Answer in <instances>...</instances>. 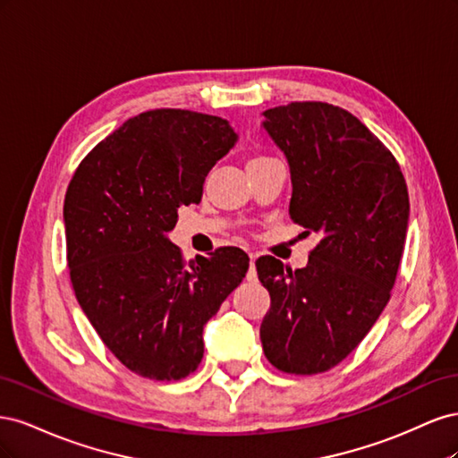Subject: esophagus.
Returning <instances> with one entry per match:
<instances>
[{
  "label": "esophagus",
  "mask_w": 458,
  "mask_h": 458,
  "mask_svg": "<svg viewBox=\"0 0 458 458\" xmlns=\"http://www.w3.org/2000/svg\"><path fill=\"white\" fill-rule=\"evenodd\" d=\"M254 261H256V254H250V271H248V275H246L248 281H258V273H256Z\"/></svg>",
  "instance_id": "esophagus-1"
}]
</instances>
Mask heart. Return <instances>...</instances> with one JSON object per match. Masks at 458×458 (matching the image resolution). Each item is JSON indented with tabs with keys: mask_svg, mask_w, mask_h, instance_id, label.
<instances>
[{
	"mask_svg": "<svg viewBox=\"0 0 458 458\" xmlns=\"http://www.w3.org/2000/svg\"><path fill=\"white\" fill-rule=\"evenodd\" d=\"M258 160H263V158H252L250 162H258ZM250 162H248V164H250Z\"/></svg>",
	"mask_w": 458,
	"mask_h": 458,
	"instance_id": "heart-1",
	"label": "heart"
}]
</instances>
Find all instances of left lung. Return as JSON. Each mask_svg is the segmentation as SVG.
Returning <instances> with one entry per match:
<instances>
[{"label":"left lung","mask_w":458,"mask_h":458,"mask_svg":"<svg viewBox=\"0 0 458 458\" xmlns=\"http://www.w3.org/2000/svg\"><path fill=\"white\" fill-rule=\"evenodd\" d=\"M261 128L288 162L290 219L321 234L303 269L256 261L271 296L263 353L288 374L325 372L357 348L390 300L409 224L407 185L392 152L340 106H275Z\"/></svg>","instance_id":"left-lung-1"}]
</instances>
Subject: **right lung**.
<instances>
[{
    "instance_id": "right-lung-1",
    "label": "right lung",
    "mask_w": 458,
    "mask_h": 458,
    "mask_svg": "<svg viewBox=\"0 0 458 458\" xmlns=\"http://www.w3.org/2000/svg\"><path fill=\"white\" fill-rule=\"evenodd\" d=\"M239 141L224 118L141 113L78 165L64 197L66 258L80 308L122 365L150 380L197 370L202 332L248 271L239 248L183 261L168 239L179 206Z\"/></svg>"
}]
</instances>
